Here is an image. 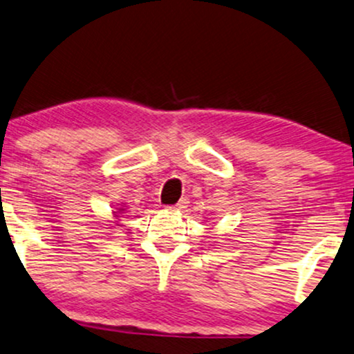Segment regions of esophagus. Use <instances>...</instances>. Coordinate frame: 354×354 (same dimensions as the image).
I'll list each match as a JSON object with an SVG mask.
<instances>
[{"label": "esophagus", "instance_id": "1", "mask_svg": "<svg viewBox=\"0 0 354 354\" xmlns=\"http://www.w3.org/2000/svg\"><path fill=\"white\" fill-rule=\"evenodd\" d=\"M187 207H189V198L187 197H182L180 201H178V203H176V205H172L170 207V209H174V210H184V209H187Z\"/></svg>", "mask_w": 354, "mask_h": 354}]
</instances>
